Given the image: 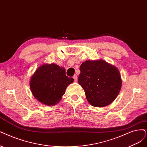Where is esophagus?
Here are the masks:
<instances>
[{
  "label": "esophagus",
  "mask_w": 147,
  "mask_h": 147,
  "mask_svg": "<svg viewBox=\"0 0 147 147\" xmlns=\"http://www.w3.org/2000/svg\"><path fill=\"white\" fill-rule=\"evenodd\" d=\"M73 78L74 80V82H76V81H77V79H78V78H77V76H76V75H74Z\"/></svg>",
  "instance_id": "34e87169"
}]
</instances>
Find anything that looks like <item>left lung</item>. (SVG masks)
<instances>
[{"mask_svg": "<svg viewBox=\"0 0 147 147\" xmlns=\"http://www.w3.org/2000/svg\"><path fill=\"white\" fill-rule=\"evenodd\" d=\"M79 69L78 83L91 105L103 107L115 100L122 86L121 74L117 68L100 60L86 61Z\"/></svg>", "mask_w": 147, "mask_h": 147, "instance_id": "obj_1", "label": "left lung"}]
</instances>
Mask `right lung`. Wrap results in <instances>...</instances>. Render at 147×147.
<instances>
[{
  "label": "right lung",
  "mask_w": 147,
  "mask_h": 147,
  "mask_svg": "<svg viewBox=\"0 0 147 147\" xmlns=\"http://www.w3.org/2000/svg\"><path fill=\"white\" fill-rule=\"evenodd\" d=\"M74 79L65 74V69L51 63L38 68L30 80V88L33 96L42 104L54 105L61 100L68 85Z\"/></svg>",
  "instance_id": "obj_1"
}]
</instances>
